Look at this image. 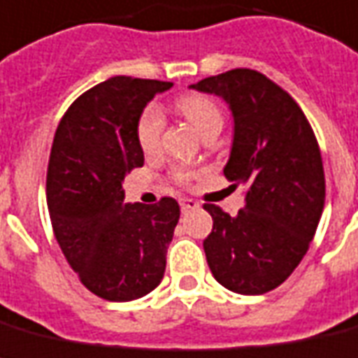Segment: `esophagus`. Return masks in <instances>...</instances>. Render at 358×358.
Listing matches in <instances>:
<instances>
[{"mask_svg": "<svg viewBox=\"0 0 358 358\" xmlns=\"http://www.w3.org/2000/svg\"><path fill=\"white\" fill-rule=\"evenodd\" d=\"M179 205H181L182 213H190V210H196V208H199V203L194 201V199H190V197H181V199H179Z\"/></svg>", "mask_w": 358, "mask_h": 358, "instance_id": "obj_1", "label": "esophagus"}]
</instances>
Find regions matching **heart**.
<instances>
[{
    "label": "heart",
    "mask_w": 358,
    "mask_h": 358,
    "mask_svg": "<svg viewBox=\"0 0 358 358\" xmlns=\"http://www.w3.org/2000/svg\"><path fill=\"white\" fill-rule=\"evenodd\" d=\"M177 108L185 118L197 129V133L205 136L208 131L222 129L224 125V114L218 103L214 99L201 96V94H187L177 99ZM164 129V116L157 105H148L144 113L140 114L136 124V138L138 145L145 153H153L161 144V134ZM177 179L185 181L188 177L187 171L177 170Z\"/></svg>",
    "instance_id": "obj_1"
}]
</instances>
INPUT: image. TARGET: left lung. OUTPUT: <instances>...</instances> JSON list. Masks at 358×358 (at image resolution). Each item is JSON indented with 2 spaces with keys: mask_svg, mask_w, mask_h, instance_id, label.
Here are the masks:
<instances>
[{
  "mask_svg": "<svg viewBox=\"0 0 358 358\" xmlns=\"http://www.w3.org/2000/svg\"><path fill=\"white\" fill-rule=\"evenodd\" d=\"M190 88L229 105L234 134L224 176L245 187L236 216L203 205L214 222L203 240L208 268L231 292H270L301 262L324 213V164L313 127L299 105L255 70H229Z\"/></svg>",
  "mask_w": 358,
  "mask_h": 358,
  "instance_id": "1",
  "label": "left lung"
}]
</instances>
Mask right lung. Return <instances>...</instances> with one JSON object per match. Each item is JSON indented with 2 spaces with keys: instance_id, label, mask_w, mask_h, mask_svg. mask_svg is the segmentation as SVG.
<instances>
[{
  "instance_id": "right-lung-1",
  "label": "right lung",
  "mask_w": 358,
  "mask_h": 358,
  "mask_svg": "<svg viewBox=\"0 0 358 358\" xmlns=\"http://www.w3.org/2000/svg\"><path fill=\"white\" fill-rule=\"evenodd\" d=\"M173 83L116 76L79 96L51 145L45 196L51 225L81 282L107 301H133L161 285L179 203H124V179L144 166L136 124Z\"/></svg>"
}]
</instances>
